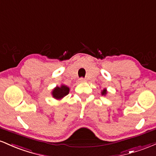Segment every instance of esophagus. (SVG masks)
<instances>
[{
	"instance_id": "1",
	"label": "esophagus",
	"mask_w": 156,
	"mask_h": 156,
	"mask_svg": "<svg viewBox=\"0 0 156 156\" xmlns=\"http://www.w3.org/2000/svg\"><path fill=\"white\" fill-rule=\"evenodd\" d=\"M79 80H80V82H85V79H84V78H82V77L80 78Z\"/></svg>"
}]
</instances>
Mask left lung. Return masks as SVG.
<instances>
[{
  "label": "left lung",
  "mask_w": 156,
  "mask_h": 156,
  "mask_svg": "<svg viewBox=\"0 0 156 156\" xmlns=\"http://www.w3.org/2000/svg\"><path fill=\"white\" fill-rule=\"evenodd\" d=\"M107 90H106V89H104V90H103L101 91V95H102V96H106V95H107Z\"/></svg>",
  "instance_id": "obj_1"
}]
</instances>
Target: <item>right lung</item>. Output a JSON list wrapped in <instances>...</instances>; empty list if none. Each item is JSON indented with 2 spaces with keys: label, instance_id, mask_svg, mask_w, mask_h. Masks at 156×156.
Wrapping results in <instances>:
<instances>
[{
  "label": "right lung",
  "instance_id": "1",
  "mask_svg": "<svg viewBox=\"0 0 156 156\" xmlns=\"http://www.w3.org/2000/svg\"><path fill=\"white\" fill-rule=\"evenodd\" d=\"M69 93V87H67L66 85H61L60 87H58L57 86L56 87H55L53 89L52 95L53 98H55V99L60 100L61 98H63V97L67 96Z\"/></svg>",
  "mask_w": 156,
  "mask_h": 156
}]
</instances>
